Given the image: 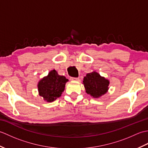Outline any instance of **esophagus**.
Wrapping results in <instances>:
<instances>
[{
	"label": "esophagus",
	"mask_w": 148,
	"mask_h": 148,
	"mask_svg": "<svg viewBox=\"0 0 148 148\" xmlns=\"http://www.w3.org/2000/svg\"><path fill=\"white\" fill-rule=\"evenodd\" d=\"M71 80H72V81H77V80H79V78H78V77H71Z\"/></svg>",
	"instance_id": "1"
}]
</instances>
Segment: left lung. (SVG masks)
<instances>
[{"mask_svg": "<svg viewBox=\"0 0 148 148\" xmlns=\"http://www.w3.org/2000/svg\"><path fill=\"white\" fill-rule=\"evenodd\" d=\"M83 84L88 94L98 98L108 92L109 81L97 72H93L87 74L84 77Z\"/></svg>", "mask_w": 148, "mask_h": 148, "instance_id": "8db88e82", "label": "left lung"}]
</instances>
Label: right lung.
I'll return each mask as SVG.
<instances>
[{
  "instance_id": "obj_1",
  "label": "right lung",
  "mask_w": 148,
  "mask_h": 148,
  "mask_svg": "<svg viewBox=\"0 0 148 148\" xmlns=\"http://www.w3.org/2000/svg\"><path fill=\"white\" fill-rule=\"evenodd\" d=\"M68 79L64 76H60L55 70L49 72L46 77L40 80L38 84L39 95L47 102L54 101L64 91L65 83Z\"/></svg>"
}]
</instances>
